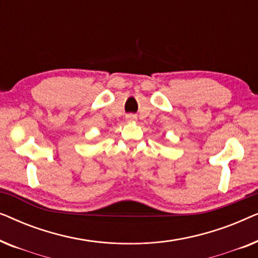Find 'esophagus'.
Segmentation results:
<instances>
[{
  "mask_svg": "<svg viewBox=\"0 0 258 258\" xmlns=\"http://www.w3.org/2000/svg\"><path fill=\"white\" fill-rule=\"evenodd\" d=\"M136 117H135V116H134V115H129L128 116V119H135Z\"/></svg>",
  "mask_w": 258,
  "mask_h": 258,
  "instance_id": "esophagus-1",
  "label": "esophagus"
}]
</instances>
